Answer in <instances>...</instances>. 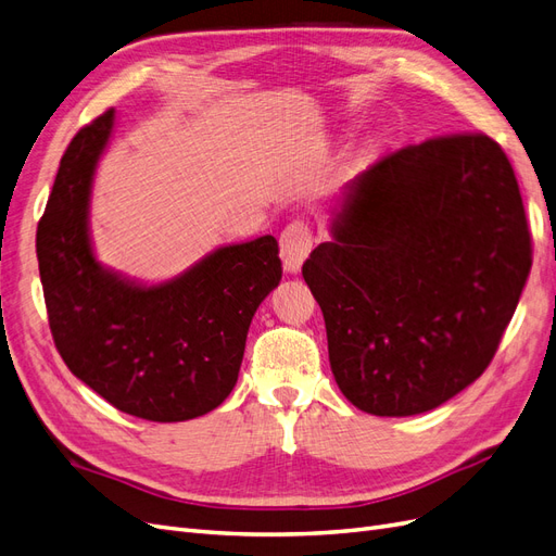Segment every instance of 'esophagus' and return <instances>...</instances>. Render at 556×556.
Instances as JSON below:
<instances>
[{"label":"esophagus","instance_id":"1","mask_svg":"<svg viewBox=\"0 0 556 556\" xmlns=\"http://www.w3.org/2000/svg\"><path fill=\"white\" fill-rule=\"evenodd\" d=\"M313 250V229L304 220H294L280 233V260L285 271L296 274Z\"/></svg>","mask_w":556,"mask_h":556}]
</instances>
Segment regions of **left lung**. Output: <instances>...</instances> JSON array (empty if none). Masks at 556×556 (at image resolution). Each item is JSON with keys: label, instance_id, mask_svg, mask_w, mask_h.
<instances>
[{"label": "left lung", "instance_id": "left-lung-1", "mask_svg": "<svg viewBox=\"0 0 556 556\" xmlns=\"http://www.w3.org/2000/svg\"><path fill=\"white\" fill-rule=\"evenodd\" d=\"M531 271L519 185L486 134L384 155L348 182L301 274L329 364L364 413L439 408L490 366Z\"/></svg>", "mask_w": 556, "mask_h": 556}]
</instances>
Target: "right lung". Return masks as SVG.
I'll return each instance as SVG.
<instances>
[{
  "instance_id": "right-lung-1",
  "label": "right lung",
  "mask_w": 556,
  "mask_h": 556,
  "mask_svg": "<svg viewBox=\"0 0 556 556\" xmlns=\"http://www.w3.org/2000/svg\"><path fill=\"white\" fill-rule=\"evenodd\" d=\"M113 123L109 109L72 139L37 227L48 325L70 371L111 406L185 422L237 384L252 315L282 276L278 241L217 248L150 288L104 268L90 241V194Z\"/></svg>"
}]
</instances>
